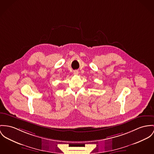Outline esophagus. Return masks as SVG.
<instances>
[{
    "instance_id": "obj_1",
    "label": "esophagus",
    "mask_w": 154,
    "mask_h": 154,
    "mask_svg": "<svg viewBox=\"0 0 154 154\" xmlns=\"http://www.w3.org/2000/svg\"><path fill=\"white\" fill-rule=\"evenodd\" d=\"M73 74H74V75H77L79 74V71H77V70H75V71H74Z\"/></svg>"
}]
</instances>
